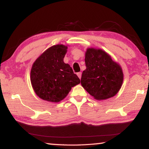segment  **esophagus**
<instances>
[{"instance_id": "esophagus-1", "label": "esophagus", "mask_w": 149, "mask_h": 149, "mask_svg": "<svg viewBox=\"0 0 149 149\" xmlns=\"http://www.w3.org/2000/svg\"><path fill=\"white\" fill-rule=\"evenodd\" d=\"M81 72H78L77 74V76L79 77V79H81Z\"/></svg>"}]
</instances>
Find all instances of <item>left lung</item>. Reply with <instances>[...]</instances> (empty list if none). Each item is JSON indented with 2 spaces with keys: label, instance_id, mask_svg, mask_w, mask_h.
<instances>
[{
  "label": "left lung",
  "instance_id": "8db88e82",
  "mask_svg": "<svg viewBox=\"0 0 149 149\" xmlns=\"http://www.w3.org/2000/svg\"><path fill=\"white\" fill-rule=\"evenodd\" d=\"M85 69L81 84L95 99L104 100L116 94L122 87L123 72L116 62L103 50L88 49L85 53Z\"/></svg>",
  "mask_w": 149,
  "mask_h": 149
}]
</instances>
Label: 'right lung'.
I'll use <instances>...</instances> for the list:
<instances>
[{"mask_svg": "<svg viewBox=\"0 0 149 149\" xmlns=\"http://www.w3.org/2000/svg\"><path fill=\"white\" fill-rule=\"evenodd\" d=\"M67 49L62 45L52 46L33 64L31 85L41 99L49 102H60L66 97L72 87L80 83L70 65L64 62Z\"/></svg>", "mask_w": 149, "mask_h": 149, "instance_id": "right-lung-1", "label": "right lung"}]
</instances>
